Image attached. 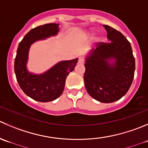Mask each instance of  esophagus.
<instances>
[{
  "label": "esophagus",
  "mask_w": 148,
  "mask_h": 148,
  "mask_svg": "<svg viewBox=\"0 0 148 148\" xmlns=\"http://www.w3.org/2000/svg\"><path fill=\"white\" fill-rule=\"evenodd\" d=\"M84 60L82 58H79V60H78V63H79V64H84Z\"/></svg>",
  "instance_id": "esophagus-1"
}]
</instances>
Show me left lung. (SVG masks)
<instances>
[{"label": "left lung", "instance_id": "left-lung-1", "mask_svg": "<svg viewBox=\"0 0 148 148\" xmlns=\"http://www.w3.org/2000/svg\"><path fill=\"white\" fill-rule=\"evenodd\" d=\"M103 27L110 42H98L90 51L85 59L84 80L90 96L108 103L128 92L134 79L135 59L127 38L113 27Z\"/></svg>", "mask_w": 148, "mask_h": 148}]
</instances>
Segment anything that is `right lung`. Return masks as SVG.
Returning <instances> with one entry per match:
<instances>
[{"label":"right lung","instance_id":"obj_1","mask_svg":"<svg viewBox=\"0 0 148 148\" xmlns=\"http://www.w3.org/2000/svg\"><path fill=\"white\" fill-rule=\"evenodd\" d=\"M59 24H46L30 30L19 42L14 61V71L20 87L24 93L39 102L53 101L61 95L66 79L74 69L78 58L63 61L41 74L29 72L27 69L29 50L40 40L56 35Z\"/></svg>","mask_w":148,"mask_h":148}]
</instances>
